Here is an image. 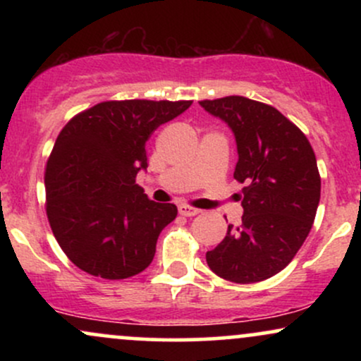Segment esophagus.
Returning <instances> with one entry per match:
<instances>
[{
  "mask_svg": "<svg viewBox=\"0 0 361 361\" xmlns=\"http://www.w3.org/2000/svg\"><path fill=\"white\" fill-rule=\"evenodd\" d=\"M178 212H180V215H183V217H195L200 210L193 209V207H188V205H180L178 207Z\"/></svg>",
  "mask_w": 361,
  "mask_h": 361,
  "instance_id": "34e87169",
  "label": "esophagus"
}]
</instances>
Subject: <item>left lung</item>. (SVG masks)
<instances>
[{
    "mask_svg": "<svg viewBox=\"0 0 361 361\" xmlns=\"http://www.w3.org/2000/svg\"><path fill=\"white\" fill-rule=\"evenodd\" d=\"M200 106L233 130L234 178L243 224L207 251L210 270L235 283H255L283 270L310 233L321 198V176L307 137L287 117L244 97L204 100Z\"/></svg>",
    "mask_w": 361,
    "mask_h": 361,
    "instance_id": "obj_1",
    "label": "left lung"
}]
</instances>
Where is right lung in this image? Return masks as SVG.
Masks as SVG:
<instances>
[{"label":"right lung","mask_w":361,"mask_h":361,"mask_svg":"<svg viewBox=\"0 0 361 361\" xmlns=\"http://www.w3.org/2000/svg\"><path fill=\"white\" fill-rule=\"evenodd\" d=\"M192 102H103L66 123L45 169L47 217L69 259L90 275L122 280L151 264L173 204L149 200L135 183L146 142Z\"/></svg>","instance_id":"1"}]
</instances>
